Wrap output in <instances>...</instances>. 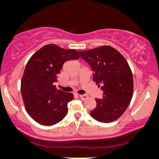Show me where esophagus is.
<instances>
[{
  "label": "esophagus",
  "instance_id": "1",
  "mask_svg": "<svg viewBox=\"0 0 159 159\" xmlns=\"http://www.w3.org/2000/svg\"><path fill=\"white\" fill-rule=\"evenodd\" d=\"M79 97L82 100H86L88 98V96L87 95H79Z\"/></svg>",
  "mask_w": 159,
  "mask_h": 159
}]
</instances>
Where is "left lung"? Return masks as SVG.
Segmentation results:
<instances>
[{
    "instance_id": "obj_1",
    "label": "left lung",
    "mask_w": 159,
    "mask_h": 159,
    "mask_svg": "<svg viewBox=\"0 0 159 159\" xmlns=\"http://www.w3.org/2000/svg\"><path fill=\"white\" fill-rule=\"evenodd\" d=\"M93 71V81L103 90V98H95L90 116L100 122H112L127 109L133 95V77L124 56L114 48L101 46L79 51Z\"/></svg>"
}]
</instances>
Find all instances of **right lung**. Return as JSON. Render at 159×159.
Returning a JSON list of instances; mask_svg holds the SVG:
<instances>
[{
  "instance_id": "right-lung-1",
  "label": "right lung",
  "mask_w": 159,
  "mask_h": 159,
  "mask_svg": "<svg viewBox=\"0 0 159 159\" xmlns=\"http://www.w3.org/2000/svg\"><path fill=\"white\" fill-rule=\"evenodd\" d=\"M79 58L76 50L49 44L38 50L28 61L21 79V93L27 114L38 123L53 125L66 116L67 104L74 95L57 90L53 83L57 82L64 63Z\"/></svg>"
}]
</instances>
